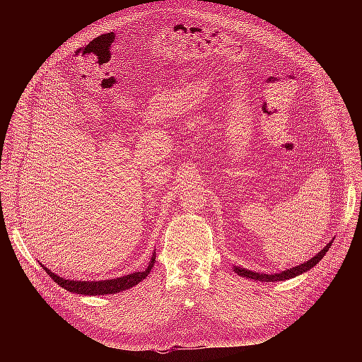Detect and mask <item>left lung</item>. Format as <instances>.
Listing matches in <instances>:
<instances>
[{
	"instance_id": "1",
	"label": "left lung",
	"mask_w": 362,
	"mask_h": 362,
	"mask_svg": "<svg viewBox=\"0 0 362 362\" xmlns=\"http://www.w3.org/2000/svg\"><path fill=\"white\" fill-rule=\"evenodd\" d=\"M333 240H330L325 248H322L318 254H315L313 258H310L308 261L302 262L299 265H296V267H292V269H288L284 272H280V273H273V274H264V273H255L252 270H246V269H242V267H233V270L242 276V277H246V279H252V280H258V281H281V280H289V279H293L302 273H307L308 270H311L314 265H317L321 258L326 255V252L329 251V248L332 246Z\"/></svg>"
}]
</instances>
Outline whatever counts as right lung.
I'll return each instance as SVG.
<instances>
[{"instance_id":"right-lung-1","label":"right lung","mask_w":362,"mask_h":362,"mask_svg":"<svg viewBox=\"0 0 362 362\" xmlns=\"http://www.w3.org/2000/svg\"><path fill=\"white\" fill-rule=\"evenodd\" d=\"M154 261H156V252L152 254L151 261L148 264V267L144 272H136L132 274H126L123 277H117V279H108V280H70V279H64L57 276L55 273H52L49 269H47L44 264H41L44 270L52 277V280L55 283H59L60 286L69 292L73 293H79V295H88V296H97V295H112L117 293L126 289H130L138 284L139 281H142L149 272L154 267Z\"/></svg>"}]
</instances>
